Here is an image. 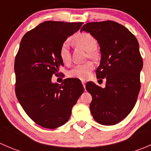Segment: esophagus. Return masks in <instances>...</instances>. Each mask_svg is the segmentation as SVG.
Segmentation results:
<instances>
[{
	"instance_id": "34e87169",
	"label": "esophagus",
	"mask_w": 151,
	"mask_h": 151,
	"mask_svg": "<svg viewBox=\"0 0 151 151\" xmlns=\"http://www.w3.org/2000/svg\"><path fill=\"white\" fill-rule=\"evenodd\" d=\"M82 83H83V87L85 88V80H82Z\"/></svg>"
}]
</instances>
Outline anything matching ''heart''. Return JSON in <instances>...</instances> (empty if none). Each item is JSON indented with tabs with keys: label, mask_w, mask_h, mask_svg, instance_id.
Returning <instances> with one entry per match:
<instances>
[{
	"label": "heart",
	"mask_w": 151,
	"mask_h": 151,
	"mask_svg": "<svg viewBox=\"0 0 151 151\" xmlns=\"http://www.w3.org/2000/svg\"><path fill=\"white\" fill-rule=\"evenodd\" d=\"M73 42L77 46L81 47L88 53V56L91 59H96L99 53L96 50V39L89 33H81L76 35L73 39ZM60 57L62 61L66 64L71 61V52L69 49V42L68 41L63 42L60 48ZM94 66L91 62H87L84 64L77 65L71 68L68 73V77L80 80H86L93 69Z\"/></svg>",
	"instance_id": "obj_1"
}]
</instances>
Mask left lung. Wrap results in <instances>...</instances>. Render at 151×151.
Instances as JSON below:
<instances>
[{"instance_id":"8db88e82","label":"left lung","mask_w":151,"mask_h":151,"mask_svg":"<svg viewBox=\"0 0 151 151\" xmlns=\"http://www.w3.org/2000/svg\"><path fill=\"white\" fill-rule=\"evenodd\" d=\"M83 30L99 44L101 58L96 74L97 79L106 80L104 88L93 82L85 85L92 96L91 112L100 124L115 125L130 113L137 100L143 65L139 43L134 35L114 21L88 22Z\"/></svg>"}]
</instances>
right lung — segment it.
I'll return each instance as SVG.
<instances>
[{"label": "right lung", "mask_w": 151, "mask_h": 151, "mask_svg": "<svg viewBox=\"0 0 151 151\" xmlns=\"http://www.w3.org/2000/svg\"><path fill=\"white\" fill-rule=\"evenodd\" d=\"M83 24L46 21L27 32L21 40L14 61L15 93L29 118L43 128L52 129L66 123L84 92L78 80L65 79L60 85L51 82L63 66L62 44Z\"/></svg>", "instance_id": "1"}]
</instances>
